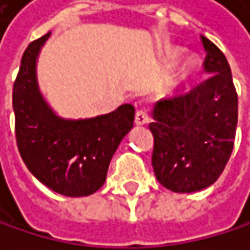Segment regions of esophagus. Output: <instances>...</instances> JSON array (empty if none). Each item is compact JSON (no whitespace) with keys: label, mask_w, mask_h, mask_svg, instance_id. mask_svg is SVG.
I'll use <instances>...</instances> for the list:
<instances>
[{"label":"esophagus","mask_w":250,"mask_h":250,"mask_svg":"<svg viewBox=\"0 0 250 250\" xmlns=\"http://www.w3.org/2000/svg\"><path fill=\"white\" fill-rule=\"evenodd\" d=\"M135 125H146L149 122V116L145 110H137L135 113V119H134Z\"/></svg>","instance_id":"1"}]
</instances>
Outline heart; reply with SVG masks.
I'll use <instances>...</instances> for the list:
<instances>
[{"label":"heart","instance_id":"obj_1","mask_svg":"<svg viewBox=\"0 0 250 250\" xmlns=\"http://www.w3.org/2000/svg\"><path fill=\"white\" fill-rule=\"evenodd\" d=\"M183 53H185V50L180 49V47H173V49H170V50L167 52V61H168V64H170V65L177 64V62L182 59ZM198 68H200V61H198V58H195V56H188V58H186V59L182 62V65H180V68H179V71H177V74H176V83H177V84H182V83L189 82V80L194 77V74L198 71Z\"/></svg>","mask_w":250,"mask_h":250}]
</instances>
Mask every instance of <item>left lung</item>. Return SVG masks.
Returning <instances> with one entry per match:
<instances>
[{
  "label": "left lung",
  "mask_w": 250,
  "mask_h": 250,
  "mask_svg": "<svg viewBox=\"0 0 250 250\" xmlns=\"http://www.w3.org/2000/svg\"><path fill=\"white\" fill-rule=\"evenodd\" d=\"M208 77L191 89L155 104L152 166L173 192H197L213 185L231 156L239 101L225 55L201 35Z\"/></svg>",
  "instance_id": "8db88e82"
}]
</instances>
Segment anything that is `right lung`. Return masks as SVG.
<instances>
[{"label": "right lung", "instance_id": "obj_1", "mask_svg": "<svg viewBox=\"0 0 250 250\" xmlns=\"http://www.w3.org/2000/svg\"><path fill=\"white\" fill-rule=\"evenodd\" d=\"M49 37L50 32L26 47L13 84L18 149L28 170L47 188L65 197H86L104 185L110 161L134 125L135 110L122 104L89 119L58 116L37 82V58Z\"/></svg>", "mask_w": 250, "mask_h": 250}]
</instances>
